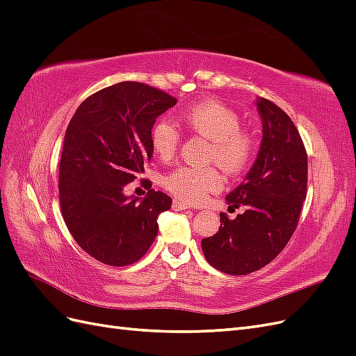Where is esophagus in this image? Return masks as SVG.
Masks as SVG:
<instances>
[{
	"instance_id": "esophagus-1",
	"label": "esophagus",
	"mask_w": 356,
	"mask_h": 356,
	"mask_svg": "<svg viewBox=\"0 0 356 356\" xmlns=\"http://www.w3.org/2000/svg\"><path fill=\"white\" fill-rule=\"evenodd\" d=\"M172 207H174L177 211H182V209H190V208H193L190 203H187V202H182V200H174V204H172Z\"/></svg>"
}]
</instances>
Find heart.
Masks as SVG:
<instances>
[{
  "label": "heart",
  "instance_id": "heart-1",
  "mask_svg": "<svg viewBox=\"0 0 356 356\" xmlns=\"http://www.w3.org/2000/svg\"><path fill=\"white\" fill-rule=\"evenodd\" d=\"M178 122L209 139L208 160L215 161L227 174H239L250 165L252 139L242 131L239 114L229 106L217 101H203L182 113ZM149 139L154 153L161 160H168L177 153L179 132L174 123L161 118L153 126ZM163 186L182 200L199 203L222 187V175L215 168L181 166L165 175Z\"/></svg>",
  "mask_w": 356,
  "mask_h": 356
}]
</instances>
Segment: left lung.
Segmentation results:
<instances>
[{
    "mask_svg": "<svg viewBox=\"0 0 356 356\" xmlns=\"http://www.w3.org/2000/svg\"><path fill=\"white\" fill-rule=\"evenodd\" d=\"M263 139L245 181L225 200L245 212L229 220L220 213V229L202 241L207 261L222 273L248 275L270 263L293 236L307 190V154L288 114L258 98Z\"/></svg>",
    "mask_w": 356,
    "mask_h": 356,
    "instance_id": "8db88e82",
    "label": "left lung"
}]
</instances>
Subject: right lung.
<instances>
[{
  "label": "right lung",
  "instance_id": "add662e5",
  "mask_svg": "<svg viewBox=\"0 0 356 356\" xmlns=\"http://www.w3.org/2000/svg\"><path fill=\"white\" fill-rule=\"evenodd\" d=\"M177 99L152 86L122 81L90 95L67 127L59 165V202L74 241L108 266L143 258L154 242L163 191L124 196L126 184L152 160V129ZM152 187V186H149Z\"/></svg>",
  "mask_w": 356,
  "mask_h": 356
}]
</instances>
